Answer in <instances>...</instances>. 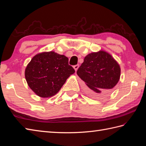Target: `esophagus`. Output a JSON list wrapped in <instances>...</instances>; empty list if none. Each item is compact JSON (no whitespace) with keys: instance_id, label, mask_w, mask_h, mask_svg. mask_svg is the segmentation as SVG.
Masks as SVG:
<instances>
[{"instance_id":"34e87169","label":"esophagus","mask_w":146,"mask_h":146,"mask_svg":"<svg viewBox=\"0 0 146 146\" xmlns=\"http://www.w3.org/2000/svg\"><path fill=\"white\" fill-rule=\"evenodd\" d=\"M73 68H74V69H75V70L76 71L77 70H78V68H79V65L76 64V65H75V66H73Z\"/></svg>"}]
</instances>
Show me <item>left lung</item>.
Masks as SVG:
<instances>
[{
	"label": "left lung",
	"instance_id": "8db88e82",
	"mask_svg": "<svg viewBox=\"0 0 146 146\" xmlns=\"http://www.w3.org/2000/svg\"><path fill=\"white\" fill-rule=\"evenodd\" d=\"M76 73L85 83L84 87L87 94L106 96L119 82L120 68L110 54L100 51L86 56Z\"/></svg>",
	"mask_w": 146,
	"mask_h": 146
}]
</instances>
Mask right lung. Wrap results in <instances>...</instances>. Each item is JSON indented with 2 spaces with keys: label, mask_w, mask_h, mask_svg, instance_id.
Segmentation results:
<instances>
[{
  "label": "right lung",
  "mask_w": 146,
  "mask_h": 146,
  "mask_svg": "<svg viewBox=\"0 0 146 146\" xmlns=\"http://www.w3.org/2000/svg\"><path fill=\"white\" fill-rule=\"evenodd\" d=\"M75 72L68 58L54 51L35 56L27 64L25 78L27 84L41 97H51L60 91L66 79Z\"/></svg>",
  "instance_id": "add662e5"
}]
</instances>
